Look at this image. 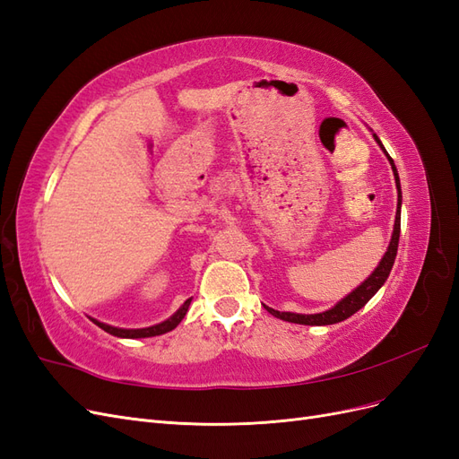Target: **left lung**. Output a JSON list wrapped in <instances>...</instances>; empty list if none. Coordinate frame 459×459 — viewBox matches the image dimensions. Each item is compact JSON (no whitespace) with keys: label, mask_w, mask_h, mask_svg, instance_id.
I'll return each instance as SVG.
<instances>
[{"label":"left lung","mask_w":459,"mask_h":459,"mask_svg":"<svg viewBox=\"0 0 459 459\" xmlns=\"http://www.w3.org/2000/svg\"><path fill=\"white\" fill-rule=\"evenodd\" d=\"M375 142H377L381 145V149L385 151L383 143L379 142V137L373 134ZM386 152V151H385ZM388 157V152H386ZM388 160H391V166H393V172H394V179H396V187H398V216L394 220V231H393V239H391V245H388L386 253L383 256V260L379 262V266L375 268V272L368 277V280L356 287L352 293L349 297H344L339 304H335L331 310L327 312H322V314H290V312H280V310H273V308H266L272 316L283 319V322H290V324H300V325H331V324H339L342 322V319L351 317L352 314H356L359 308L366 307L368 300L377 293V290L381 289V285L386 281L388 273H391L393 270V264H394V258H396V251H398V239H400V204H402V193H400V179H398V172H396V166H394V160L388 157Z\"/></svg>","instance_id":"8db88e82"}]
</instances>
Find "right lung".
<instances>
[{"mask_svg":"<svg viewBox=\"0 0 459 459\" xmlns=\"http://www.w3.org/2000/svg\"><path fill=\"white\" fill-rule=\"evenodd\" d=\"M189 302H191V299H187V300L182 304V308H179L172 317L166 319V322H162V324H159V325L145 327V329H118V327H113V325H107V324L97 322V319H93V324H95V325H100L103 331L110 333V335L122 337V339H143V337H155V335H162V333H169V331H172L179 322H182L184 316L187 314Z\"/></svg>","mask_w":459,"mask_h":459,"instance_id":"right-lung-1","label":"right lung"}]
</instances>
